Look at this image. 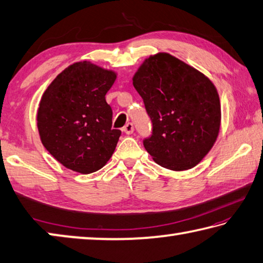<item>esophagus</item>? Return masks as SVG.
<instances>
[{"mask_svg": "<svg viewBox=\"0 0 263 263\" xmlns=\"http://www.w3.org/2000/svg\"><path fill=\"white\" fill-rule=\"evenodd\" d=\"M133 130H135V128H133V125L131 123H127L125 126L123 127V131L126 133V135H131V133H133Z\"/></svg>", "mask_w": 263, "mask_h": 263, "instance_id": "esophagus-1", "label": "esophagus"}]
</instances>
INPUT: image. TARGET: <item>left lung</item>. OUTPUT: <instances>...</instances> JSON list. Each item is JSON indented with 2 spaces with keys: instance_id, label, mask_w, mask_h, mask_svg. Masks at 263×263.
Returning a JSON list of instances; mask_svg holds the SVG:
<instances>
[{
  "instance_id": "left-lung-1",
  "label": "left lung",
  "mask_w": 263,
  "mask_h": 263,
  "mask_svg": "<svg viewBox=\"0 0 263 263\" xmlns=\"http://www.w3.org/2000/svg\"><path fill=\"white\" fill-rule=\"evenodd\" d=\"M132 81L153 124L144 146L154 161L175 172L201 162L220 130V100L211 80L176 57L159 52L146 58Z\"/></svg>"
}]
</instances>
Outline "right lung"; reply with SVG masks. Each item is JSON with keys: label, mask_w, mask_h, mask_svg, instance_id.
<instances>
[{"label": "right lung", "mask_w": 263, "mask_h": 263, "mask_svg": "<svg viewBox=\"0 0 263 263\" xmlns=\"http://www.w3.org/2000/svg\"><path fill=\"white\" fill-rule=\"evenodd\" d=\"M117 73L90 61L68 66L44 91L37 111L39 137L57 161L90 174L104 167L121 131L112 130V110L105 94Z\"/></svg>", "instance_id": "right-lung-1"}]
</instances>
